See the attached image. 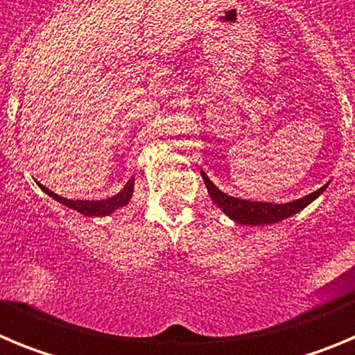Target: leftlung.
<instances>
[{
	"label": "left lung",
	"instance_id": "1",
	"mask_svg": "<svg viewBox=\"0 0 355 355\" xmlns=\"http://www.w3.org/2000/svg\"><path fill=\"white\" fill-rule=\"evenodd\" d=\"M201 177H203L211 201H214L231 220H234L236 224H241V226H270V224L280 223L284 218L293 217L297 211L306 208L312 201H315L327 187V185H324V187L317 189L315 193L308 194V196L304 198H300V200L277 205L266 203V201H248L230 196V194L223 193V191L208 178V175L205 173V171H201Z\"/></svg>",
	"mask_w": 355,
	"mask_h": 355
}]
</instances>
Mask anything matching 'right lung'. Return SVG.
Returning <instances> with one entry per match:
<instances>
[{"instance_id":"obj_1","label":"right lung","mask_w":355,"mask_h":355,"mask_svg":"<svg viewBox=\"0 0 355 355\" xmlns=\"http://www.w3.org/2000/svg\"><path fill=\"white\" fill-rule=\"evenodd\" d=\"M38 184V187L42 189L43 193L49 194V196L52 198V200L59 201L61 205H64V207L71 208V210H77L78 214L85 215V217H107V215L114 214L115 210H119V208L125 207V205L131 201L132 198V191H135V177L129 178L128 182H125L124 187L119 191L115 196L112 198H107V200H66V198L59 196V194L52 193L51 189H47L45 185H42L40 182H36Z\"/></svg>"}]
</instances>
